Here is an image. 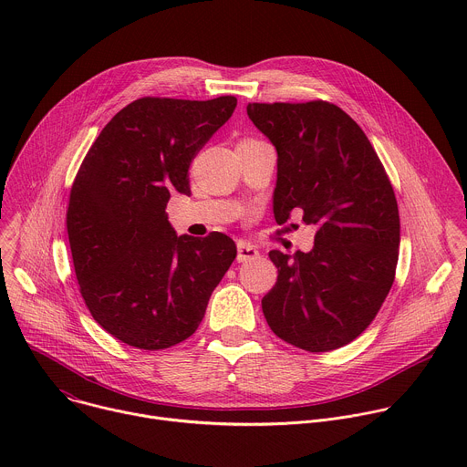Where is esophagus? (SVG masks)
<instances>
[{
  "instance_id": "esophagus-1",
  "label": "esophagus",
  "mask_w": 467,
  "mask_h": 467,
  "mask_svg": "<svg viewBox=\"0 0 467 467\" xmlns=\"http://www.w3.org/2000/svg\"><path fill=\"white\" fill-rule=\"evenodd\" d=\"M258 258V249L247 242H240L238 249H236V260L238 262H249Z\"/></svg>"
}]
</instances>
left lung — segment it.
Masks as SVG:
<instances>
[{
    "label": "left lung",
    "mask_w": 467,
    "mask_h": 467,
    "mask_svg": "<svg viewBox=\"0 0 467 467\" xmlns=\"http://www.w3.org/2000/svg\"><path fill=\"white\" fill-rule=\"evenodd\" d=\"M247 116L277 150V223L297 213L316 227L308 253L270 251L279 277L262 297L264 317L299 349H338L362 335L393 285V188L364 130L337 105L249 103Z\"/></svg>",
    "instance_id": "obj_1"
}]
</instances>
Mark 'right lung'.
<instances>
[{
	"mask_svg": "<svg viewBox=\"0 0 467 467\" xmlns=\"http://www.w3.org/2000/svg\"><path fill=\"white\" fill-rule=\"evenodd\" d=\"M234 109V96L132 101L78 171L66 214L78 283L94 319L127 346L157 351L192 337L236 256L227 234L179 236L166 214Z\"/></svg>",
	"mask_w": 467,
	"mask_h": 467,
	"instance_id": "right-lung-1",
	"label": "right lung"
}]
</instances>
